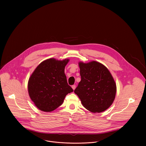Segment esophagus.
Masks as SVG:
<instances>
[{
    "label": "esophagus",
    "instance_id": "obj_1",
    "mask_svg": "<svg viewBox=\"0 0 146 146\" xmlns=\"http://www.w3.org/2000/svg\"><path fill=\"white\" fill-rule=\"evenodd\" d=\"M72 88L73 89V90H75V88H76V85H73L72 86Z\"/></svg>",
    "mask_w": 146,
    "mask_h": 146
}]
</instances>
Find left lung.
<instances>
[{"label": "left lung", "mask_w": 146, "mask_h": 146, "mask_svg": "<svg viewBox=\"0 0 146 146\" xmlns=\"http://www.w3.org/2000/svg\"><path fill=\"white\" fill-rule=\"evenodd\" d=\"M81 81L74 92L84 107L92 112H101L113 103L116 85L108 70L100 63L79 62Z\"/></svg>", "instance_id": "1"}]
</instances>
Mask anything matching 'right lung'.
I'll return each mask as SVG.
<instances>
[{"label":"right lung","instance_id":"add662e5","mask_svg":"<svg viewBox=\"0 0 146 146\" xmlns=\"http://www.w3.org/2000/svg\"><path fill=\"white\" fill-rule=\"evenodd\" d=\"M68 59L50 58L36 68L28 83L30 98L41 111L50 112L62 104L66 96L73 92L64 74Z\"/></svg>","mask_w":146,"mask_h":146}]
</instances>
